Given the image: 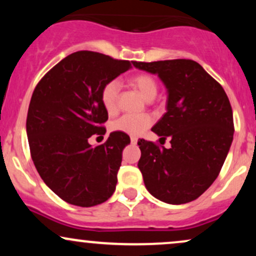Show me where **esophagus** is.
Masks as SVG:
<instances>
[{
    "label": "esophagus",
    "instance_id": "obj_1",
    "mask_svg": "<svg viewBox=\"0 0 256 256\" xmlns=\"http://www.w3.org/2000/svg\"><path fill=\"white\" fill-rule=\"evenodd\" d=\"M137 138L136 137H131V143H132V144H136V143H137Z\"/></svg>",
    "mask_w": 256,
    "mask_h": 256
}]
</instances>
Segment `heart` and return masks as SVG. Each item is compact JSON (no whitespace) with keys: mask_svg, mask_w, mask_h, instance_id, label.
<instances>
[{"mask_svg":"<svg viewBox=\"0 0 256 256\" xmlns=\"http://www.w3.org/2000/svg\"><path fill=\"white\" fill-rule=\"evenodd\" d=\"M131 85L146 101H152L158 94V83L152 76L140 73L131 78ZM120 94V84L118 80H110L104 84L101 91V102L104 110L112 114L118 108V100ZM152 118L150 116H136V114H125L120 116L112 124V130L124 132L130 136H138L144 132L152 125Z\"/></svg>","mask_w":256,"mask_h":256,"instance_id":"b5f03b06","label":"heart"}]
</instances>
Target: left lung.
<instances>
[{"instance_id":"obj_1","label":"left lung","mask_w":256,"mask_h":256,"mask_svg":"<svg viewBox=\"0 0 256 256\" xmlns=\"http://www.w3.org/2000/svg\"><path fill=\"white\" fill-rule=\"evenodd\" d=\"M134 66L156 74L167 90V112L152 131L164 142L170 137L171 146L138 140L146 190L170 204L194 201L213 184L230 150L234 130L228 95L196 61H134Z\"/></svg>"}]
</instances>
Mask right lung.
Returning a JSON list of instances; mask_svg holds the SVG:
<instances>
[{
	"mask_svg": "<svg viewBox=\"0 0 256 256\" xmlns=\"http://www.w3.org/2000/svg\"><path fill=\"white\" fill-rule=\"evenodd\" d=\"M131 64L95 52H73L55 64L32 94L26 120L32 160L46 186L67 204L92 207L116 190L130 137L112 132L96 146L88 140L106 132L102 88L132 68Z\"/></svg>",
	"mask_w": 256,
	"mask_h": 256,
	"instance_id": "1",
	"label": "right lung"
}]
</instances>
